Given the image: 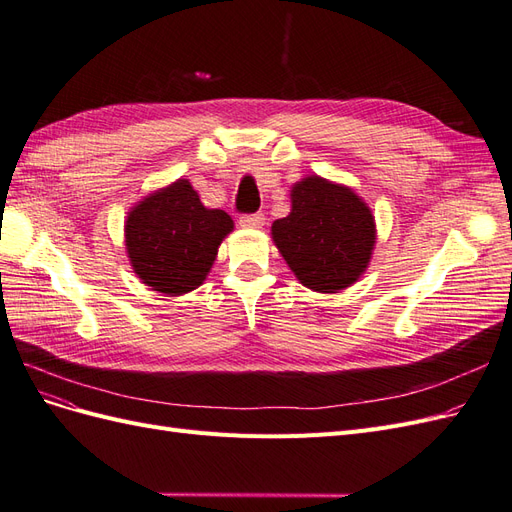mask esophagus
<instances>
[{"label": "esophagus", "instance_id": "34e87169", "mask_svg": "<svg viewBox=\"0 0 512 512\" xmlns=\"http://www.w3.org/2000/svg\"><path fill=\"white\" fill-rule=\"evenodd\" d=\"M239 224L243 228H262L265 226V215L262 213H250V215H241Z\"/></svg>", "mask_w": 512, "mask_h": 512}]
</instances>
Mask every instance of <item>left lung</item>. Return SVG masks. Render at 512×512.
<instances>
[{
	"label": "left lung",
	"instance_id": "obj_1",
	"mask_svg": "<svg viewBox=\"0 0 512 512\" xmlns=\"http://www.w3.org/2000/svg\"><path fill=\"white\" fill-rule=\"evenodd\" d=\"M292 209L271 226L277 250L297 280L316 292H339L365 273L376 243L371 209L352 188L318 175L292 185Z\"/></svg>",
	"mask_w": 512,
	"mask_h": 512
}]
</instances>
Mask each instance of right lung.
<instances>
[{
  "instance_id": "obj_1",
  "label": "right lung",
  "mask_w": 512,
  "mask_h": 512,
  "mask_svg": "<svg viewBox=\"0 0 512 512\" xmlns=\"http://www.w3.org/2000/svg\"><path fill=\"white\" fill-rule=\"evenodd\" d=\"M235 224L222 209H207L188 179L145 196L126 220V250L143 284L170 297L207 280L218 247Z\"/></svg>"
}]
</instances>
